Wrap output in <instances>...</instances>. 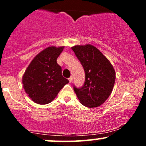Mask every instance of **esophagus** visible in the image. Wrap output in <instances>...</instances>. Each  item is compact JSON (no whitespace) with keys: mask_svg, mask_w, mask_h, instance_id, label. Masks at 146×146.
<instances>
[{"mask_svg":"<svg viewBox=\"0 0 146 146\" xmlns=\"http://www.w3.org/2000/svg\"><path fill=\"white\" fill-rule=\"evenodd\" d=\"M68 81H69V82L71 83L72 81H73V77H70L69 78H68Z\"/></svg>","mask_w":146,"mask_h":146,"instance_id":"34e87169","label":"esophagus"}]
</instances>
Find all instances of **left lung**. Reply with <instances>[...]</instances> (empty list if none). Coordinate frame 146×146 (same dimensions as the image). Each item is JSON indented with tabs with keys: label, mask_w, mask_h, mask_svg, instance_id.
Returning a JSON list of instances; mask_svg holds the SVG:
<instances>
[{
	"label": "left lung",
	"mask_w": 146,
	"mask_h": 146,
	"mask_svg": "<svg viewBox=\"0 0 146 146\" xmlns=\"http://www.w3.org/2000/svg\"><path fill=\"white\" fill-rule=\"evenodd\" d=\"M85 72L83 86L73 89L82 104L89 108L102 105L113 90L115 71L109 60L94 46L77 45L71 48Z\"/></svg>",
	"instance_id": "left-lung-1"
}]
</instances>
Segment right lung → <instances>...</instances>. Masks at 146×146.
<instances>
[{
  "instance_id": "1",
  "label": "right lung",
  "mask_w": 146,
  "mask_h": 146,
  "mask_svg": "<svg viewBox=\"0 0 146 146\" xmlns=\"http://www.w3.org/2000/svg\"><path fill=\"white\" fill-rule=\"evenodd\" d=\"M64 46H49L33 58L23 77L26 93L33 102L46 104L53 101L60 90L68 83L62 75L57 58Z\"/></svg>"
}]
</instances>
